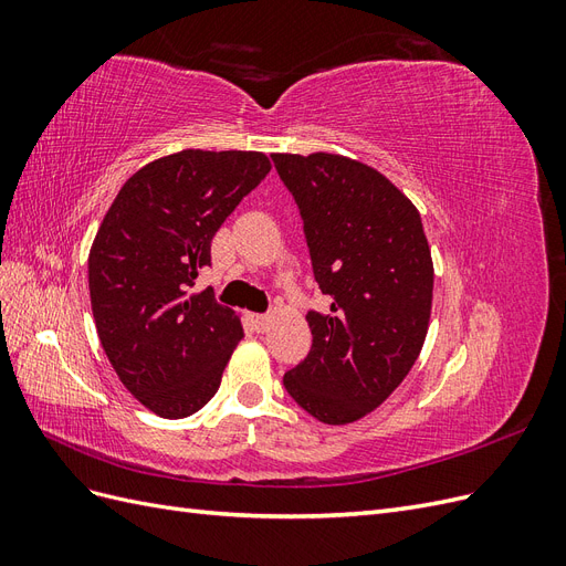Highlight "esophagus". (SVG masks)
<instances>
[{"instance_id":"34e87169","label":"esophagus","mask_w":566,"mask_h":566,"mask_svg":"<svg viewBox=\"0 0 566 566\" xmlns=\"http://www.w3.org/2000/svg\"><path fill=\"white\" fill-rule=\"evenodd\" d=\"M250 323H252V328L256 333H266L269 331V323H271V316H266V314H252Z\"/></svg>"}]
</instances>
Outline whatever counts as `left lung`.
Returning a JSON list of instances; mask_svg holds the SVG:
<instances>
[{
    "instance_id": "8db88e82",
    "label": "left lung",
    "mask_w": 566,
    "mask_h": 566,
    "mask_svg": "<svg viewBox=\"0 0 566 566\" xmlns=\"http://www.w3.org/2000/svg\"><path fill=\"white\" fill-rule=\"evenodd\" d=\"M293 193L314 279L333 297L310 312L312 349L283 375L325 424L368 416L413 368L430 325L434 266L420 212L378 169L333 153H273Z\"/></svg>"
}]
</instances>
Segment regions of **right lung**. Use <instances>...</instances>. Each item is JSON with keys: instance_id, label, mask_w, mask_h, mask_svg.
Segmentation results:
<instances>
[{"instance_id": "1", "label": "right lung", "mask_w": 566, "mask_h": 566, "mask_svg": "<svg viewBox=\"0 0 566 566\" xmlns=\"http://www.w3.org/2000/svg\"><path fill=\"white\" fill-rule=\"evenodd\" d=\"M271 163L256 150H181L119 188L90 252L96 333L132 397L169 420L219 389L243 325L212 290L191 293L212 238Z\"/></svg>"}]
</instances>
